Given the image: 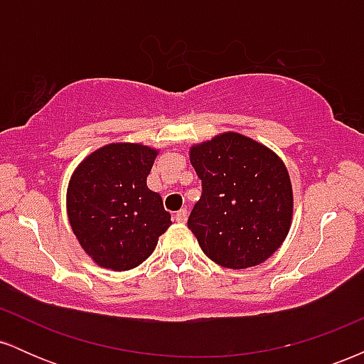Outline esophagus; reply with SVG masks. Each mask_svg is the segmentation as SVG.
Listing matches in <instances>:
<instances>
[{
  "label": "esophagus",
  "mask_w": 364,
  "mask_h": 364,
  "mask_svg": "<svg viewBox=\"0 0 364 364\" xmlns=\"http://www.w3.org/2000/svg\"><path fill=\"white\" fill-rule=\"evenodd\" d=\"M186 217H188V212L186 208H181V210H178L176 214H174V220L179 224H185L186 223Z\"/></svg>",
  "instance_id": "34e87169"
}]
</instances>
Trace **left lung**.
Masks as SVG:
<instances>
[{"instance_id": "left-lung-1", "label": "left lung", "mask_w": 364, "mask_h": 364, "mask_svg": "<svg viewBox=\"0 0 364 364\" xmlns=\"http://www.w3.org/2000/svg\"><path fill=\"white\" fill-rule=\"evenodd\" d=\"M202 196L188 217L200 248L217 265L248 269L272 257L292 219L289 173L277 154L228 132L193 145Z\"/></svg>"}]
</instances>
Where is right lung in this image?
Masks as SVG:
<instances>
[{"label": "right lung", "instance_id": "obj_1", "mask_svg": "<svg viewBox=\"0 0 364 364\" xmlns=\"http://www.w3.org/2000/svg\"><path fill=\"white\" fill-rule=\"evenodd\" d=\"M157 150L109 144L83 159L66 193L70 225L85 253L104 269L129 270L156 250L171 225L161 195L147 176Z\"/></svg>", "mask_w": 364, "mask_h": 364}]
</instances>
